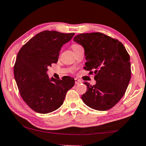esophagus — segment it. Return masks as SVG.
<instances>
[{
  "label": "esophagus",
  "mask_w": 146,
  "mask_h": 146,
  "mask_svg": "<svg viewBox=\"0 0 146 146\" xmlns=\"http://www.w3.org/2000/svg\"><path fill=\"white\" fill-rule=\"evenodd\" d=\"M75 82L76 84H79V83H81L82 81L80 79H78V78H75Z\"/></svg>",
  "instance_id": "esophagus-1"
}]
</instances>
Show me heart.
<instances>
[{
  "label": "heart",
  "instance_id": "1",
  "mask_svg": "<svg viewBox=\"0 0 146 146\" xmlns=\"http://www.w3.org/2000/svg\"><path fill=\"white\" fill-rule=\"evenodd\" d=\"M80 47V45H79V44H77V43H73L72 45H71V47H72V48L73 50L76 49V48H77L78 47Z\"/></svg>",
  "mask_w": 146,
  "mask_h": 146
}]
</instances>
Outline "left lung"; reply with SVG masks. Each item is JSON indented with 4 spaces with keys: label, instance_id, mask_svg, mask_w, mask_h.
Returning a JSON list of instances; mask_svg holds the SVG:
<instances>
[{
    "label": "left lung",
    "instance_id": "1",
    "mask_svg": "<svg viewBox=\"0 0 146 146\" xmlns=\"http://www.w3.org/2000/svg\"><path fill=\"white\" fill-rule=\"evenodd\" d=\"M73 40L84 48V69L95 75V85L88 86L81 98L89 107L97 110L110 109L125 93L131 77L130 56L117 39L101 32L80 34Z\"/></svg>",
    "mask_w": 146,
    "mask_h": 146
}]
</instances>
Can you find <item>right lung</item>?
<instances>
[{"label": "right lung", "mask_w": 146, "mask_h": 146, "mask_svg": "<svg viewBox=\"0 0 146 146\" xmlns=\"http://www.w3.org/2000/svg\"><path fill=\"white\" fill-rule=\"evenodd\" d=\"M75 33L45 31L31 38L21 48L13 68L16 83L21 98L32 110L47 114L62 105L67 92L75 84L68 76L62 80L49 79L48 67L56 63L64 44Z\"/></svg>", "instance_id": "right-lung-1"}]
</instances>
